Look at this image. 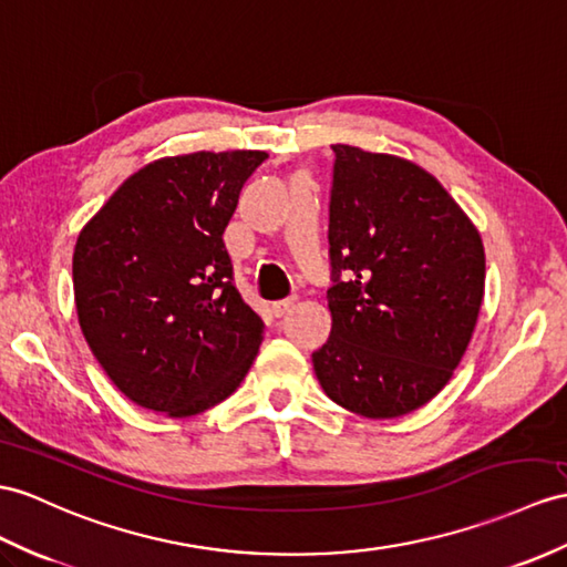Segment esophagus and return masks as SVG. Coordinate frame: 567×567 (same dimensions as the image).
Instances as JSON below:
<instances>
[{
    "instance_id": "esophagus-1",
    "label": "esophagus",
    "mask_w": 567,
    "mask_h": 567,
    "mask_svg": "<svg viewBox=\"0 0 567 567\" xmlns=\"http://www.w3.org/2000/svg\"><path fill=\"white\" fill-rule=\"evenodd\" d=\"M296 308V298H286V300H279V302H274L271 306V312L276 315V317H284V315H288Z\"/></svg>"
}]
</instances>
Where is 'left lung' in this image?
I'll return each instance as SVG.
<instances>
[{"mask_svg": "<svg viewBox=\"0 0 567 567\" xmlns=\"http://www.w3.org/2000/svg\"><path fill=\"white\" fill-rule=\"evenodd\" d=\"M331 334L312 353L331 402L365 419L416 411L474 334L486 281L478 230L416 163L334 144Z\"/></svg>", "mask_w": 567, "mask_h": 567, "instance_id": "1", "label": "left lung"}]
</instances>
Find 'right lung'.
Segmentation results:
<instances>
[{
  "mask_svg": "<svg viewBox=\"0 0 567 567\" xmlns=\"http://www.w3.org/2000/svg\"><path fill=\"white\" fill-rule=\"evenodd\" d=\"M265 161V151H199L148 163L79 233V324L134 404L195 416L250 370L265 324L233 284L224 230Z\"/></svg>",
  "mask_w": 567,
  "mask_h": 567,
  "instance_id": "1",
  "label": "right lung"
}]
</instances>
